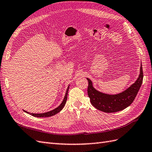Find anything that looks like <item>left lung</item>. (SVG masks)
Returning a JSON list of instances; mask_svg holds the SVG:
<instances>
[{"label": "left lung", "mask_w": 152, "mask_h": 152, "mask_svg": "<svg viewBox=\"0 0 152 152\" xmlns=\"http://www.w3.org/2000/svg\"><path fill=\"white\" fill-rule=\"evenodd\" d=\"M87 88L88 96L91 103L98 110L105 113L121 111L132 104L138 93L143 80L142 65L140 69V75L135 82L123 92L116 94H108L101 93L93 87V83L89 78Z\"/></svg>", "instance_id": "obj_1"}]
</instances>
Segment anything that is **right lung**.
Listing matches in <instances>:
<instances>
[{
  "instance_id": "right-lung-1",
  "label": "right lung",
  "mask_w": 152,
  "mask_h": 152,
  "mask_svg": "<svg viewBox=\"0 0 152 152\" xmlns=\"http://www.w3.org/2000/svg\"><path fill=\"white\" fill-rule=\"evenodd\" d=\"M69 86L67 87V89L66 91V93H65V97H64V99H63V102H61V104H60L58 107H56V109H53L52 111H48V112H46V113H30L26 111H24L23 110L24 112H26V113L30 114L31 115H32L34 116H36V117H49V116H54L56 114L58 113L61 111L63 108L64 107L65 105L66 104V100H67V95H68V92H69Z\"/></svg>"
}]
</instances>
